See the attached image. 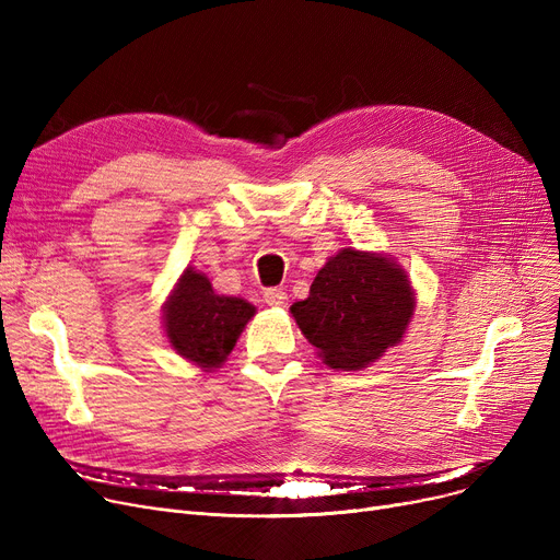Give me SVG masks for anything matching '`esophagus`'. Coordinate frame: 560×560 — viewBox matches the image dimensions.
<instances>
[{"label": "esophagus", "instance_id": "1", "mask_svg": "<svg viewBox=\"0 0 560 560\" xmlns=\"http://www.w3.org/2000/svg\"><path fill=\"white\" fill-rule=\"evenodd\" d=\"M262 302L268 306H275V308H283L288 304V295L281 288H268L262 292Z\"/></svg>", "mask_w": 560, "mask_h": 560}]
</instances>
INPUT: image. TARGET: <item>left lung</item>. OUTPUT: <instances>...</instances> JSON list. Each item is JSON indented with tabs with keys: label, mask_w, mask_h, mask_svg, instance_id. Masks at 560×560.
I'll return each instance as SVG.
<instances>
[{
	"label": "left lung",
	"mask_w": 560,
	"mask_h": 560,
	"mask_svg": "<svg viewBox=\"0 0 560 560\" xmlns=\"http://www.w3.org/2000/svg\"><path fill=\"white\" fill-rule=\"evenodd\" d=\"M416 311L401 265L384 254L340 249L290 306L298 327L334 370H361L401 342Z\"/></svg>",
	"instance_id": "left-lung-1"
}]
</instances>
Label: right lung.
Listing matches in <instances>:
<instances>
[{"instance_id":"1","label":"right lung","mask_w":560,"mask_h":560,"mask_svg":"<svg viewBox=\"0 0 560 560\" xmlns=\"http://www.w3.org/2000/svg\"><path fill=\"white\" fill-rule=\"evenodd\" d=\"M254 315L247 300L218 295L209 277L186 268L163 306V325L176 354L211 372L226 361Z\"/></svg>"}]
</instances>
